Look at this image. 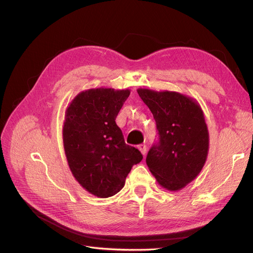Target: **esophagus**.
I'll return each mask as SVG.
<instances>
[{"label": "esophagus", "instance_id": "34e87169", "mask_svg": "<svg viewBox=\"0 0 253 253\" xmlns=\"http://www.w3.org/2000/svg\"><path fill=\"white\" fill-rule=\"evenodd\" d=\"M137 148H138V150L140 151V153L143 156L147 154V145H145V144H139Z\"/></svg>", "mask_w": 253, "mask_h": 253}]
</instances>
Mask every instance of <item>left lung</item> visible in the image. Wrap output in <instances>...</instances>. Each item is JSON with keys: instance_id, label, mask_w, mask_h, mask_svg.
I'll return each mask as SVG.
<instances>
[{"instance_id": "1", "label": "left lung", "mask_w": 253, "mask_h": 253, "mask_svg": "<svg viewBox=\"0 0 253 253\" xmlns=\"http://www.w3.org/2000/svg\"><path fill=\"white\" fill-rule=\"evenodd\" d=\"M156 121L159 143L148 153L147 165L159 186L178 191L201 173L209 152L204 112L194 98L171 90L137 89Z\"/></svg>"}]
</instances>
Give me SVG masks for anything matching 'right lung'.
Here are the masks:
<instances>
[{"mask_svg": "<svg viewBox=\"0 0 253 253\" xmlns=\"http://www.w3.org/2000/svg\"><path fill=\"white\" fill-rule=\"evenodd\" d=\"M131 90L98 87L82 90L67 105L62 126L68 167L79 185L97 197L124 188L141 153L125 142L115 122Z\"/></svg>", "mask_w": 253, "mask_h": 253, "instance_id": "add662e5", "label": "right lung"}]
</instances>
